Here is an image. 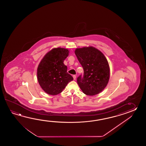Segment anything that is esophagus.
<instances>
[{
  "instance_id": "obj_1",
  "label": "esophagus",
  "mask_w": 146,
  "mask_h": 146,
  "mask_svg": "<svg viewBox=\"0 0 146 146\" xmlns=\"http://www.w3.org/2000/svg\"><path fill=\"white\" fill-rule=\"evenodd\" d=\"M73 78H74V79L76 80V75H73Z\"/></svg>"
}]
</instances>
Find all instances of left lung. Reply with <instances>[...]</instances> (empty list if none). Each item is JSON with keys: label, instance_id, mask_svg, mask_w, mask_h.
<instances>
[{"label": "left lung", "instance_id": "1", "mask_svg": "<svg viewBox=\"0 0 146 146\" xmlns=\"http://www.w3.org/2000/svg\"><path fill=\"white\" fill-rule=\"evenodd\" d=\"M75 54L84 69L77 83L85 94L94 96L102 92L110 78L109 63L101 52L93 47L77 48Z\"/></svg>", "mask_w": 146, "mask_h": 146}]
</instances>
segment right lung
Here are the masks:
<instances>
[{"label":"right lung","mask_w":146,"mask_h":146,"mask_svg":"<svg viewBox=\"0 0 146 146\" xmlns=\"http://www.w3.org/2000/svg\"><path fill=\"white\" fill-rule=\"evenodd\" d=\"M68 54L67 49L53 48L40 61L37 68V80L46 93L50 95L61 93L67 84L73 80L64 64Z\"/></svg>","instance_id":"add662e5"}]
</instances>
